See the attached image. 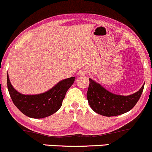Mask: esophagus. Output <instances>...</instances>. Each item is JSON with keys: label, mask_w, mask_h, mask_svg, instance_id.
I'll use <instances>...</instances> for the list:
<instances>
[{"label": "esophagus", "mask_w": 152, "mask_h": 152, "mask_svg": "<svg viewBox=\"0 0 152 152\" xmlns=\"http://www.w3.org/2000/svg\"><path fill=\"white\" fill-rule=\"evenodd\" d=\"M87 72H88V71H87V69H81L78 72L77 74L79 75H87Z\"/></svg>", "instance_id": "1"}]
</instances>
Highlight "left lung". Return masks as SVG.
<instances>
[{
    "label": "left lung",
    "mask_w": 152,
    "mask_h": 152,
    "mask_svg": "<svg viewBox=\"0 0 152 152\" xmlns=\"http://www.w3.org/2000/svg\"><path fill=\"white\" fill-rule=\"evenodd\" d=\"M90 80L87 98L88 103L97 114L106 117H114L126 113L136 105L142 95L144 85L138 92L129 96L112 94L93 81Z\"/></svg>",
    "instance_id": "8db88e82"
}]
</instances>
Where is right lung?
Here are the masks:
<instances>
[{
  "label": "right lung",
  "instance_id": "right-lung-1",
  "mask_svg": "<svg viewBox=\"0 0 152 152\" xmlns=\"http://www.w3.org/2000/svg\"><path fill=\"white\" fill-rule=\"evenodd\" d=\"M74 82L75 77H72L60 81L45 93L25 95L12 87L7 75V85L12 102L23 114L35 119L44 118L58 111L61 107L66 92Z\"/></svg>",
  "mask_w": 152,
  "mask_h": 152
}]
</instances>
